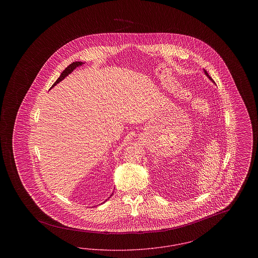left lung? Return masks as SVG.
Listing matches in <instances>:
<instances>
[{
    "instance_id": "8db88e82",
    "label": "left lung",
    "mask_w": 258,
    "mask_h": 258,
    "mask_svg": "<svg viewBox=\"0 0 258 258\" xmlns=\"http://www.w3.org/2000/svg\"><path fill=\"white\" fill-rule=\"evenodd\" d=\"M204 74H206V76H207V77H208L209 79H210V80H211V81H212V82H214V80H213V79H212V78H211V76H210V75H209L208 73H207V72H206V71H205V70H204Z\"/></svg>"
}]
</instances>
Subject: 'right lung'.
<instances>
[{
	"label": "right lung",
	"instance_id": "right-lung-1",
	"mask_svg": "<svg viewBox=\"0 0 258 258\" xmlns=\"http://www.w3.org/2000/svg\"><path fill=\"white\" fill-rule=\"evenodd\" d=\"M83 63H84V62H82V61H74V62H72V63H71V64H70V66H69V67H68V68H67V69H66V70H64V71L61 73V75H60V77H59V78L56 80V82H55V83L52 85L51 88H53V87L56 86V85H57L59 82H61V80H63V79H64V78H66V77H67L69 74H72V73L74 72V70H75L76 68L80 67V66H81V64H83ZM112 195H113V194H112ZM112 195H111V196H112ZM109 198H110V197H109ZM105 201H107V199H106ZM105 201H104V202H105ZM104 202H103V203H104Z\"/></svg>",
	"mask_w": 258,
	"mask_h": 258
}]
</instances>
